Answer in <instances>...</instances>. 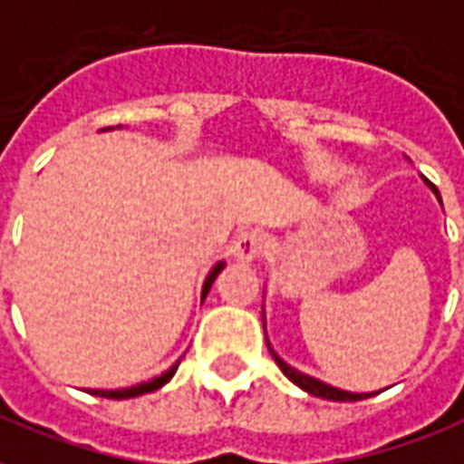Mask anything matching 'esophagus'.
I'll list each match as a JSON object with an SVG mask.
<instances>
[{
    "instance_id": "obj_1",
    "label": "esophagus",
    "mask_w": 464,
    "mask_h": 464,
    "mask_svg": "<svg viewBox=\"0 0 464 464\" xmlns=\"http://www.w3.org/2000/svg\"><path fill=\"white\" fill-rule=\"evenodd\" d=\"M260 253H263V238L256 231L240 233L238 238L233 240L231 256L238 263H253V260L260 257Z\"/></svg>"
}]
</instances>
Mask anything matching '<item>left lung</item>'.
<instances>
[{
    "label": "left lung",
    "mask_w": 464,
    "mask_h": 464,
    "mask_svg": "<svg viewBox=\"0 0 464 464\" xmlns=\"http://www.w3.org/2000/svg\"><path fill=\"white\" fill-rule=\"evenodd\" d=\"M420 179L426 182V187H429L430 192L436 194V199L440 201V194H438L436 187L430 185L426 177H420ZM440 207H443V201H440ZM263 328H265V304H263ZM265 341H267V334H265ZM267 348H270L272 358H275V362L279 365V370L285 372V377H287L289 382H295L296 387L304 389V392H306V394H311V397L328 399V401H362V399H370L382 392V389H377V392H345V389H338V387H334V384H326V382L311 377V374L299 372L296 367H292L289 362H285V360L279 358L277 353H275V348L270 345V341H267Z\"/></svg>",
    "instance_id": "1"
}]
</instances>
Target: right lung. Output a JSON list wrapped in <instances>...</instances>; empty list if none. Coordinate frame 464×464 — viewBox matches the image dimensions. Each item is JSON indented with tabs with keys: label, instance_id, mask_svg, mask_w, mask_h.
<instances>
[{
	"label": "right lung",
	"instance_id": "right-lung-1",
	"mask_svg": "<svg viewBox=\"0 0 464 464\" xmlns=\"http://www.w3.org/2000/svg\"><path fill=\"white\" fill-rule=\"evenodd\" d=\"M116 129H121V126H116ZM104 130H111V129H104ZM226 267V260H218L211 270H208L207 279H204V285H201V304L207 299L208 289L214 285V279L218 277V272ZM182 360V358H179ZM179 360L172 362V367H168L165 372H160L158 377L148 382H140V384H133V387H123V389H87V394H94V397H104V399H133V397H140V394H148V392H155V389L165 387L172 377H175L177 367H179Z\"/></svg>",
	"mask_w": 464,
	"mask_h": 464
}]
</instances>
